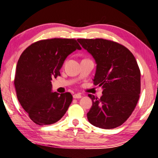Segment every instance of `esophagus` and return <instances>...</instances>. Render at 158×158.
I'll return each mask as SVG.
<instances>
[{"label": "esophagus", "mask_w": 158, "mask_h": 158, "mask_svg": "<svg viewBox=\"0 0 158 158\" xmlns=\"http://www.w3.org/2000/svg\"><path fill=\"white\" fill-rule=\"evenodd\" d=\"M73 98L74 99H80V98H81V95L79 93L74 94L73 95Z\"/></svg>", "instance_id": "obj_1"}]
</instances>
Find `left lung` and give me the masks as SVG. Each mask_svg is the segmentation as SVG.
I'll return each mask as SVG.
<instances>
[{
  "instance_id": "1",
  "label": "left lung",
  "mask_w": 158,
  "mask_h": 158,
  "mask_svg": "<svg viewBox=\"0 0 158 158\" xmlns=\"http://www.w3.org/2000/svg\"><path fill=\"white\" fill-rule=\"evenodd\" d=\"M77 41L95 60L94 84L103 88L99 99L88 94L93 101L88 121L101 128L118 127L131 116L139 98L140 70L136 59L128 48L110 40Z\"/></svg>"
}]
</instances>
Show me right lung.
<instances>
[{"instance_id":"1","label":"right lung","mask_w":158,"mask_h":158,"mask_svg":"<svg viewBox=\"0 0 158 158\" xmlns=\"http://www.w3.org/2000/svg\"><path fill=\"white\" fill-rule=\"evenodd\" d=\"M81 49L75 39L54 38L34 43L21 54L14 85L19 102L35 124H54L66 113L73 96L52 92L51 81L61 75L66 57Z\"/></svg>"}]
</instances>
